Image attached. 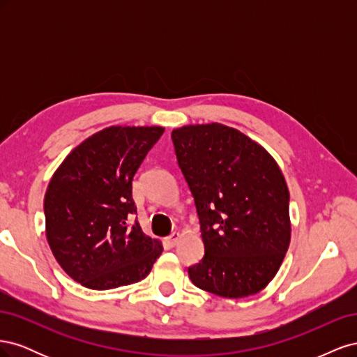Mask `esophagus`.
Here are the masks:
<instances>
[{
    "label": "esophagus",
    "mask_w": 357,
    "mask_h": 357,
    "mask_svg": "<svg viewBox=\"0 0 357 357\" xmlns=\"http://www.w3.org/2000/svg\"><path fill=\"white\" fill-rule=\"evenodd\" d=\"M180 234L178 232H174V234H171L168 238H165V243L169 245V247H174L177 243H178V240H180Z\"/></svg>",
    "instance_id": "esophagus-1"
}]
</instances>
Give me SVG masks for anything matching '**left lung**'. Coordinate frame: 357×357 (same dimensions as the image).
Wrapping results in <instances>:
<instances>
[{
  "mask_svg": "<svg viewBox=\"0 0 357 357\" xmlns=\"http://www.w3.org/2000/svg\"><path fill=\"white\" fill-rule=\"evenodd\" d=\"M178 165L199 215L205 255L197 287L238 299L265 289L290 244L289 189L268 150L222 123L172 129Z\"/></svg>",
  "mask_w": 357,
  "mask_h": 357,
  "instance_id": "left-lung-1",
  "label": "left lung"
}]
</instances>
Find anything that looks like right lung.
Listing matches in <instances>:
<instances>
[{
	"label": "right lung",
	"mask_w": 357,
	"mask_h": 357,
	"mask_svg": "<svg viewBox=\"0 0 357 357\" xmlns=\"http://www.w3.org/2000/svg\"><path fill=\"white\" fill-rule=\"evenodd\" d=\"M164 126L113 125L75 146L45 195L46 238L74 282L93 290L128 286L152 271L164 247L139 225L132 178Z\"/></svg>",
	"instance_id": "right-lung-1"
}]
</instances>
